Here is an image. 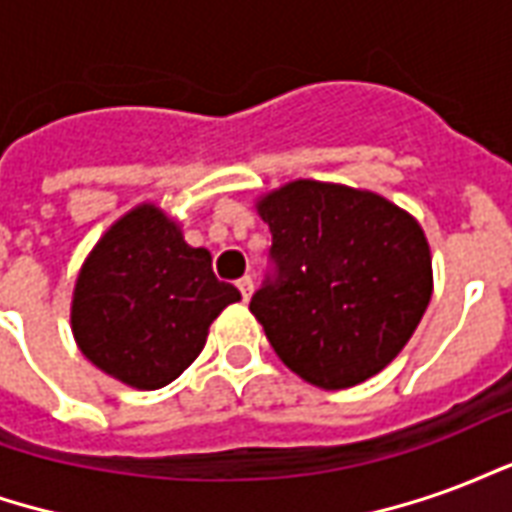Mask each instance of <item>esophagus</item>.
<instances>
[{"label": "esophagus", "mask_w": 512, "mask_h": 512, "mask_svg": "<svg viewBox=\"0 0 512 512\" xmlns=\"http://www.w3.org/2000/svg\"><path fill=\"white\" fill-rule=\"evenodd\" d=\"M238 290H241V296H244V301H249V296H252V290H255V282H252V277H241L238 282Z\"/></svg>", "instance_id": "obj_1"}]
</instances>
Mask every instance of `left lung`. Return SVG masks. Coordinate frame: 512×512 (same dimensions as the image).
<instances>
[{"mask_svg":"<svg viewBox=\"0 0 512 512\" xmlns=\"http://www.w3.org/2000/svg\"><path fill=\"white\" fill-rule=\"evenodd\" d=\"M277 279L249 310L285 365L321 389L381 373L428 310L430 246L419 222L376 191L290 180L257 200Z\"/></svg>","mask_w":512,"mask_h":512,"instance_id":"8db88e82","label":"left lung"}]
</instances>
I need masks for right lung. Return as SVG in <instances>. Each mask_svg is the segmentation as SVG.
<instances>
[{"label":"right lung","instance_id":"1","mask_svg":"<svg viewBox=\"0 0 512 512\" xmlns=\"http://www.w3.org/2000/svg\"><path fill=\"white\" fill-rule=\"evenodd\" d=\"M241 293L219 282L211 252L183 241L180 224L142 202L106 230L79 268L73 340L106 376L161 389L200 356L211 323Z\"/></svg>","mask_w":512,"mask_h":512}]
</instances>
